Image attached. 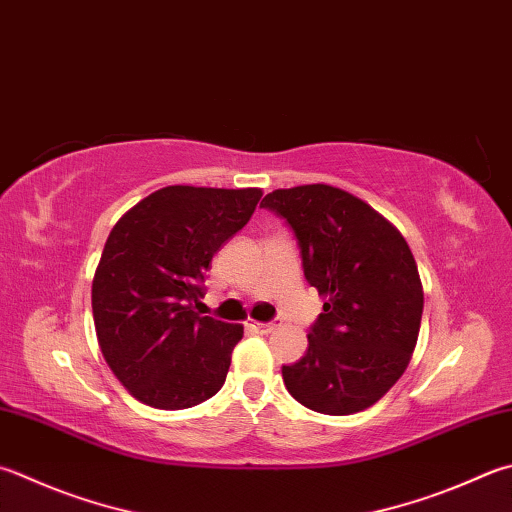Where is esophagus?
Wrapping results in <instances>:
<instances>
[{
    "label": "esophagus",
    "instance_id": "obj_1",
    "mask_svg": "<svg viewBox=\"0 0 512 512\" xmlns=\"http://www.w3.org/2000/svg\"><path fill=\"white\" fill-rule=\"evenodd\" d=\"M249 327H252V330H256V332H260V334H269L272 330H276L278 323L276 321H272V323H249Z\"/></svg>",
    "mask_w": 512,
    "mask_h": 512
}]
</instances>
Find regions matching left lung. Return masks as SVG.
Segmentation results:
<instances>
[{
    "mask_svg": "<svg viewBox=\"0 0 512 512\" xmlns=\"http://www.w3.org/2000/svg\"><path fill=\"white\" fill-rule=\"evenodd\" d=\"M260 207L292 229L305 281L325 298L305 356L283 365L287 392L334 417L370 408L406 372L419 336L423 289L406 238L330 185L276 189Z\"/></svg>",
    "mask_w": 512,
    "mask_h": 512,
    "instance_id": "obj_1",
    "label": "left lung"
}]
</instances>
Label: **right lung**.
<instances>
[{
  "instance_id": "right-lung-1",
  "label": "right lung",
  "mask_w": 512,
  "mask_h": 512,
  "mask_svg": "<svg viewBox=\"0 0 512 512\" xmlns=\"http://www.w3.org/2000/svg\"><path fill=\"white\" fill-rule=\"evenodd\" d=\"M260 189L173 185L140 200L106 238L91 305L100 350L133 397L185 410L223 388L243 325L200 316L211 258L243 229Z\"/></svg>"
}]
</instances>
